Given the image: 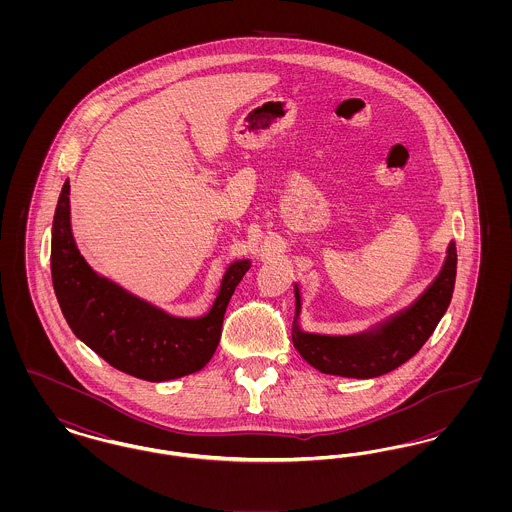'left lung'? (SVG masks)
Listing matches in <instances>:
<instances>
[{"instance_id": "obj_1", "label": "left lung", "mask_w": 512, "mask_h": 512, "mask_svg": "<svg viewBox=\"0 0 512 512\" xmlns=\"http://www.w3.org/2000/svg\"><path fill=\"white\" fill-rule=\"evenodd\" d=\"M457 276V247L451 242L447 259L436 282L428 288L411 309L391 318L376 332L353 338H330L299 332L293 326V347L297 353L324 374L343 378H376L407 363L434 334L439 320L445 315ZM295 317L301 301L295 288Z\"/></svg>"}]
</instances>
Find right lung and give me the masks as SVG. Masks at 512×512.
Here are the masks:
<instances>
[{
    "mask_svg": "<svg viewBox=\"0 0 512 512\" xmlns=\"http://www.w3.org/2000/svg\"><path fill=\"white\" fill-rule=\"evenodd\" d=\"M65 182L51 234V280L74 334L117 370L165 382L201 370L217 351L228 301L249 261L226 270L213 309L203 318H174L98 276L76 249Z\"/></svg>",
    "mask_w": 512,
    "mask_h": 512,
    "instance_id": "obj_1",
    "label": "right lung"
}]
</instances>
